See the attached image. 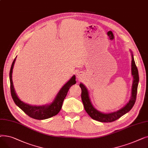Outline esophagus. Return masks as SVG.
Instances as JSON below:
<instances>
[{
	"instance_id": "esophagus-1",
	"label": "esophagus",
	"mask_w": 148,
	"mask_h": 148,
	"mask_svg": "<svg viewBox=\"0 0 148 148\" xmlns=\"http://www.w3.org/2000/svg\"><path fill=\"white\" fill-rule=\"evenodd\" d=\"M76 77L77 80H81L83 78V74L82 72H77V74H76Z\"/></svg>"
}]
</instances>
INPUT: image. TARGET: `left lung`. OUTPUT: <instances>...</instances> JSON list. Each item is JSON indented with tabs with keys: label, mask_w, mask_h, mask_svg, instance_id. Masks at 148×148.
Here are the masks:
<instances>
[{
	"label": "left lung",
	"mask_w": 148,
	"mask_h": 148,
	"mask_svg": "<svg viewBox=\"0 0 148 148\" xmlns=\"http://www.w3.org/2000/svg\"><path fill=\"white\" fill-rule=\"evenodd\" d=\"M132 61H131V74L133 77V84H132L131 88V95L129 102L121 108L120 110L112 113H104L97 110L93 106L90 99L89 97V91L86 87L84 86L82 83L80 84V87L82 89V102L84 107V109L87 112V113L90 116V117L94 120H96L101 122H112L120 118L121 116L128 113L133 107L134 106L136 100L137 92V87L139 81L138 72L137 68L136 65L135 61L134 59L133 54L131 51Z\"/></svg>",
	"instance_id": "1"
}]
</instances>
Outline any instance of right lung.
I'll return each mask as SVG.
<instances>
[{"label": "right lung", "instance_id": "1", "mask_svg": "<svg viewBox=\"0 0 148 148\" xmlns=\"http://www.w3.org/2000/svg\"><path fill=\"white\" fill-rule=\"evenodd\" d=\"M15 59H16V58L14 59L12 62L10 72L11 94L15 104L30 118L35 119H46L56 115L61 109L62 104H63L64 100L67 95L69 89L73 84L76 83L75 75H74L70 80L64 85V86L60 89L54 101L50 104L43 106H31L21 101L15 92L12 80V73Z\"/></svg>", "mask_w": 148, "mask_h": 148}]
</instances>
